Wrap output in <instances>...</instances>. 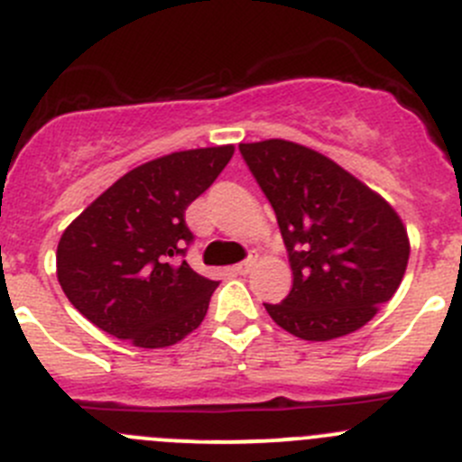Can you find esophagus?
<instances>
[{
	"mask_svg": "<svg viewBox=\"0 0 462 462\" xmlns=\"http://www.w3.org/2000/svg\"><path fill=\"white\" fill-rule=\"evenodd\" d=\"M253 266H254V257H248V259H245V262L236 263L235 271L239 273V275H248V273L253 271Z\"/></svg>",
	"mask_w": 462,
	"mask_h": 462,
	"instance_id": "esophagus-1",
	"label": "esophagus"
}]
</instances>
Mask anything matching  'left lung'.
<instances>
[{"label":"left lung","instance_id":"obj_1","mask_svg":"<svg viewBox=\"0 0 462 462\" xmlns=\"http://www.w3.org/2000/svg\"><path fill=\"white\" fill-rule=\"evenodd\" d=\"M271 203L293 286L268 316L304 340L364 327L395 295L409 236L395 209L325 155L284 140L239 144Z\"/></svg>","mask_w":462,"mask_h":462}]
</instances>
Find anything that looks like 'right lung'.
I'll list each match as a JSON object with an SVG mask.
<instances>
[{
    "mask_svg": "<svg viewBox=\"0 0 462 462\" xmlns=\"http://www.w3.org/2000/svg\"><path fill=\"white\" fill-rule=\"evenodd\" d=\"M232 153L214 146L142 164L62 232L58 282L92 325L137 347H167L203 322L218 282L187 263L185 209Z\"/></svg>",
    "mask_w": 462,
    "mask_h": 462,
    "instance_id": "1",
    "label": "right lung"
}]
</instances>
